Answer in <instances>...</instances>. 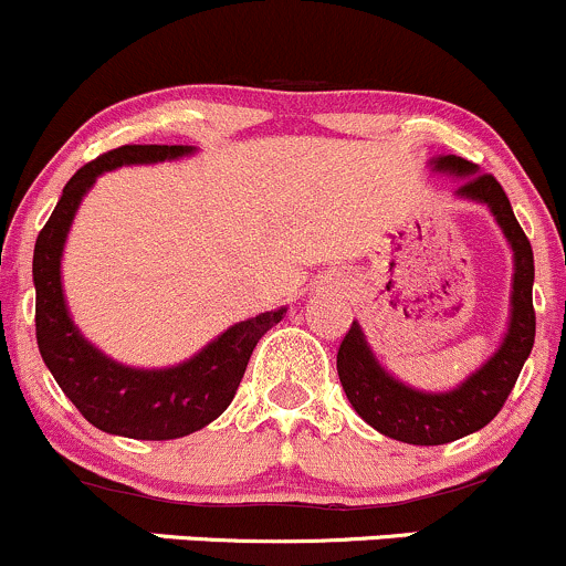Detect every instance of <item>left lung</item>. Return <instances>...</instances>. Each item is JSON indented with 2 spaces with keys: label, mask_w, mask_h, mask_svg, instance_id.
I'll use <instances>...</instances> for the list:
<instances>
[{
  "label": "left lung",
  "mask_w": 566,
  "mask_h": 566,
  "mask_svg": "<svg viewBox=\"0 0 566 566\" xmlns=\"http://www.w3.org/2000/svg\"><path fill=\"white\" fill-rule=\"evenodd\" d=\"M431 167L437 172L464 178V184L455 188V197L472 199L494 212L496 223L513 248L515 272L510 326L500 350L453 391H416L391 378L369 350L361 326L356 321L350 324L337 350V375L345 397L369 427L410 446H446L483 429L502 410L534 345V256L528 237L515 221L507 193L496 184L494 175L478 172L475 164L461 156H440L431 159Z\"/></svg>",
  "instance_id": "1"
}]
</instances>
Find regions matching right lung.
Wrapping results in <instances>:
<instances>
[{"instance_id": "obj_1", "label": "right lung", "mask_w": 566, "mask_h": 566, "mask_svg": "<svg viewBox=\"0 0 566 566\" xmlns=\"http://www.w3.org/2000/svg\"><path fill=\"white\" fill-rule=\"evenodd\" d=\"M188 145H120L77 169L64 186L34 242V326L42 361L88 423L132 440H175L216 421L232 405L248 358L285 307L234 324L197 356L169 369H135L107 358L83 337L66 313L62 251L83 193L102 172L124 164H156L191 154Z\"/></svg>"}]
</instances>
